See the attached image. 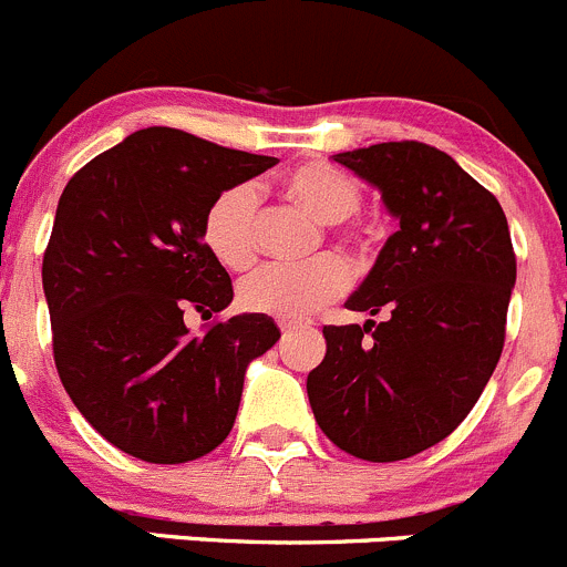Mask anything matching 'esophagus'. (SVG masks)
<instances>
[{
    "label": "esophagus",
    "mask_w": 567,
    "mask_h": 567,
    "mask_svg": "<svg viewBox=\"0 0 567 567\" xmlns=\"http://www.w3.org/2000/svg\"><path fill=\"white\" fill-rule=\"evenodd\" d=\"M278 328H280V333L287 337V333L298 331V328H306V320H292V317H280Z\"/></svg>",
    "instance_id": "obj_1"
}]
</instances>
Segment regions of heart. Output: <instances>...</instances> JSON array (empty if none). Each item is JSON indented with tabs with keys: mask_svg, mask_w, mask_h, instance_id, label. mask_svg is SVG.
I'll use <instances>...</instances> for the list:
<instances>
[{
	"mask_svg": "<svg viewBox=\"0 0 567 567\" xmlns=\"http://www.w3.org/2000/svg\"><path fill=\"white\" fill-rule=\"evenodd\" d=\"M280 192L289 203L315 214L320 223L333 226V236L344 250L361 256L368 250V234L355 225H344L364 203L359 181L348 172L322 161L300 164L280 177ZM203 241L208 252L228 269H247L258 258V199L252 186H230L212 199L203 217ZM350 272L339 258L322 256L303 267H264L241 280L239 306L252 315L309 317L337 300L348 289Z\"/></svg>",
	"mask_w": 567,
	"mask_h": 567,
	"instance_id": "obj_1",
	"label": "heart"
}]
</instances>
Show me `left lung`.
I'll use <instances>...</instances> for the list:
<instances>
[{
  "label": "left lung",
  "mask_w": 567,
  "mask_h": 567,
  "mask_svg": "<svg viewBox=\"0 0 567 567\" xmlns=\"http://www.w3.org/2000/svg\"><path fill=\"white\" fill-rule=\"evenodd\" d=\"M333 161L381 188L398 230L344 303L384 320L322 328L311 412L355 460H409L471 414L498 364L517 275L509 225L498 199L431 144L384 142Z\"/></svg>",
  "instance_id": "8db88e82"
}]
</instances>
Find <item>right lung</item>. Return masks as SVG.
<instances>
[{"instance_id": "1", "label": "right lung", "mask_w": 567, "mask_h": 567, "mask_svg": "<svg viewBox=\"0 0 567 567\" xmlns=\"http://www.w3.org/2000/svg\"><path fill=\"white\" fill-rule=\"evenodd\" d=\"M278 158L147 127L74 172L44 250L52 353L69 398L118 451L181 465L234 429L245 370L280 339L267 315L208 322L234 284L203 241L219 192Z\"/></svg>"}]
</instances>
